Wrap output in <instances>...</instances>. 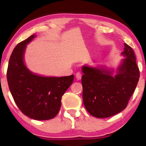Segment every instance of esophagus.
Listing matches in <instances>:
<instances>
[{
	"label": "esophagus",
	"mask_w": 146,
	"mask_h": 146,
	"mask_svg": "<svg viewBox=\"0 0 146 146\" xmlns=\"http://www.w3.org/2000/svg\"><path fill=\"white\" fill-rule=\"evenodd\" d=\"M82 78V74L80 72H77L76 74V78L78 80H80Z\"/></svg>",
	"instance_id": "1"
}]
</instances>
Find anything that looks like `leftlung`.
Masks as SVG:
<instances>
[{
    "label": "left lung",
    "instance_id": "obj_1",
    "mask_svg": "<svg viewBox=\"0 0 146 146\" xmlns=\"http://www.w3.org/2000/svg\"><path fill=\"white\" fill-rule=\"evenodd\" d=\"M121 55L124 58L115 74L114 70L104 66L82 68L84 105L96 117L106 118L121 112L137 86L139 71L132 48L124 43Z\"/></svg>",
    "mask_w": 146,
    "mask_h": 146
}]
</instances>
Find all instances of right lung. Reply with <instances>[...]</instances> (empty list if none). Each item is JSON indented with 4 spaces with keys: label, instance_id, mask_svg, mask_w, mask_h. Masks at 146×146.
I'll use <instances>...</instances> for the list:
<instances>
[{
    "label": "right lung",
    "instance_id": "obj_1",
    "mask_svg": "<svg viewBox=\"0 0 146 146\" xmlns=\"http://www.w3.org/2000/svg\"><path fill=\"white\" fill-rule=\"evenodd\" d=\"M33 35L16 46L10 57L7 81L14 100L27 116L36 120L54 117L60 109L61 99L74 80L68 76H44L33 73L25 63L27 45Z\"/></svg>",
    "mask_w": 146,
    "mask_h": 146
}]
</instances>
